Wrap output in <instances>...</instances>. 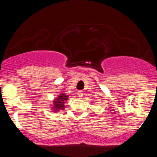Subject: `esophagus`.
Listing matches in <instances>:
<instances>
[{"label":"esophagus","instance_id":"obj_1","mask_svg":"<svg viewBox=\"0 0 157 157\" xmlns=\"http://www.w3.org/2000/svg\"><path fill=\"white\" fill-rule=\"evenodd\" d=\"M77 96L79 97V98H82V96H83V91H79L78 92H77Z\"/></svg>","mask_w":157,"mask_h":157}]
</instances>
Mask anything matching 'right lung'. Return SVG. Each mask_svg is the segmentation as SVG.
<instances>
[{"instance_id":"add662e5","label":"right lung","mask_w":157,"mask_h":157,"mask_svg":"<svg viewBox=\"0 0 157 157\" xmlns=\"http://www.w3.org/2000/svg\"><path fill=\"white\" fill-rule=\"evenodd\" d=\"M68 100V96L65 93H61L55 100H54L53 105H52V111L54 112L64 110L65 109V102Z\"/></svg>"}]
</instances>
